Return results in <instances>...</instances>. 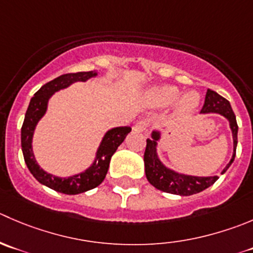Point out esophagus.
Here are the masks:
<instances>
[{
	"label": "esophagus",
	"instance_id": "obj_1",
	"mask_svg": "<svg viewBox=\"0 0 253 253\" xmlns=\"http://www.w3.org/2000/svg\"><path fill=\"white\" fill-rule=\"evenodd\" d=\"M147 127H148V121H147V120H139V121H137L136 124H134L133 129L134 131L142 132V131H146Z\"/></svg>",
	"mask_w": 253,
	"mask_h": 253
}]
</instances>
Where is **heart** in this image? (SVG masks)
Segmentation results:
<instances>
[{
    "label": "heart",
    "mask_w": 253,
    "mask_h": 253,
    "mask_svg": "<svg viewBox=\"0 0 253 253\" xmlns=\"http://www.w3.org/2000/svg\"><path fill=\"white\" fill-rule=\"evenodd\" d=\"M179 96V90L175 86H163L154 90L151 95V101L158 106H166L175 101ZM199 97L194 92L186 94L180 101V111L188 112L192 111L198 105Z\"/></svg>",
    "instance_id": "b5f03b06"
}]
</instances>
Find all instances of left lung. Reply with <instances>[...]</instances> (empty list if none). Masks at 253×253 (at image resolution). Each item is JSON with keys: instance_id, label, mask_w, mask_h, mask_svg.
Wrapping results in <instances>:
<instances>
[{"instance_id": "1", "label": "left lung", "mask_w": 253, "mask_h": 253, "mask_svg": "<svg viewBox=\"0 0 253 253\" xmlns=\"http://www.w3.org/2000/svg\"><path fill=\"white\" fill-rule=\"evenodd\" d=\"M203 114L207 112H216V114L222 115L226 117L230 122V127L232 131V137H234V156H232L230 163L225 167L222 173L227 170L231 163L235 159L237 146V126L236 116L231 109V105L225 97L220 96L217 92L212 90H208L205 95L204 106L202 109ZM153 139H147L146 151H144V167H146V176L149 183L162 192L170 193V194L176 195H193L197 193L203 192L207 188L215 183L219 179V176H190L178 174L170 169L166 168L161 161L158 159L156 153V144L159 138L158 132H153L152 134ZM221 173V174H222Z\"/></svg>"}]
</instances>
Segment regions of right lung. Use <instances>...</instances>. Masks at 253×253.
I'll use <instances>...</instances> for the list:
<instances>
[{"instance_id":"1","label":"right lung","mask_w":253,"mask_h":253,"mask_svg":"<svg viewBox=\"0 0 253 253\" xmlns=\"http://www.w3.org/2000/svg\"><path fill=\"white\" fill-rule=\"evenodd\" d=\"M95 75H96V72H94V70L92 72L69 73V74L60 75V77L55 78L51 82L46 83L31 99L26 116H24L23 125H22V151H23L24 162H26L29 171L33 174V176L39 183L44 184V185L53 189L55 192L63 193V194H80V193L87 192L90 189H94L97 185H100L104 181L107 170H109L112 154L116 152L117 147L124 142L127 134L131 132V127L128 126L116 127V128L110 129L105 134L104 139L100 144L96 161L84 173L69 176V178H58V176L45 173L43 169L39 168L36 159H34L33 152H32V136H33V131L37 122L39 121V119L45 112L49 97L55 91L69 86L73 83L85 82V80L95 77Z\"/></svg>"}]
</instances>
